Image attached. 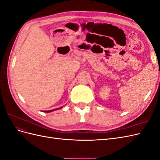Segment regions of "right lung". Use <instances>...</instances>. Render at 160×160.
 Returning <instances> with one entry per match:
<instances>
[{
  "label": "right lung",
  "instance_id": "right-lung-1",
  "mask_svg": "<svg viewBox=\"0 0 160 160\" xmlns=\"http://www.w3.org/2000/svg\"><path fill=\"white\" fill-rule=\"evenodd\" d=\"M62 107H61V108H57V109H52V110H49V111H43V112L45 113H49V112H51V111H55V110H57V109H61Z\"/></svg>",
  "mask_w": 160,
  "mask_h": 160
}]
</instances>
